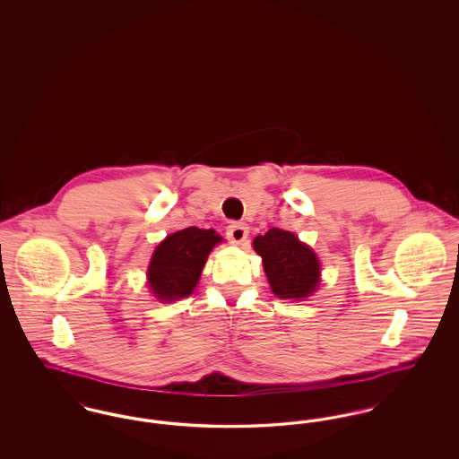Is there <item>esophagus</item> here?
I'll return each instance as SVG.
<instances>
[{"label":"esophagus","instance_id":"obj_1","mask_svg":"<svg viewBox=\"0 0 459 459\" xmlns=\"http://www.w3.org/2000/svg\"><path fill=\"white\" fill-rule=\"evenodd\" d=\"M247 234H249V229H247V225L242 223V221H232V223L227 227V238H229L230 242H234V244H240L242 240H246Z\"/></svg>","mask_w":459,"mask_h":459}]
</instances>
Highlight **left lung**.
Masks as SVG:
<instances>
[{"instance_id":"8db88e82","label":"left lung","mask_w":459,"mask_h":459,"mask_svg":"<svg viewBox=\"0 0 459 459\" xmlns=\"http://www.w3.org/2000/svg\"><path fill=\"white\" fill-rule=\"evenodd\" d=\"M253 246L262 256L264 273L275 296L299 299L316 289L320 281L318 258L292 232L273 227L264 236L255 238Z\"/></svg>"}]
</instances>
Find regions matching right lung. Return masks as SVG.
I'll list each match as a JSON object with an SVG mask.
<instances>
[{
	"label": "right lung",
	"instance_id": "obj_1",
	"mask_svg": "<svg viewBox=\"0 0 459 459\" xmlns=\"http://www.w3.org/2000/svg\"><path fill=\"white\" fill-rule=\"evenodd\" d=\"M221 238L215 230L187 227L158 244L148 268L150 287L161 301L186 298L196 287L201 270Z\"/></svg>",
	"mask_w": 459,
	"mask_h": 459
}]
</instances>
